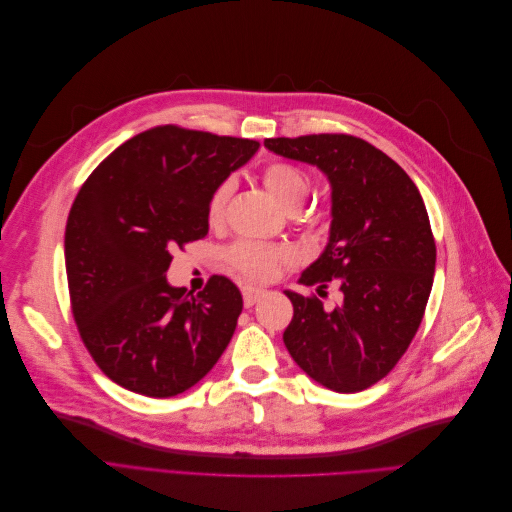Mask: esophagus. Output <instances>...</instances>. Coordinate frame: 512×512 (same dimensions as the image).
Returning <instances> with one entry per match:
<instances>
[{
	"label": "esophagus",
	"instance_id": "obj_1",
	"mask_svg": "<svg viewBox=\"0 0 512 512\" xmlns=\"http://www.w3.org/2000/svg\"><path fill=\"white\" fill-rule=\"evenodd\" d=\"M262 290H258V288H250V286H243V303H245V307H252L260 297H262Z\"/></svg>",
	"mask_w": 512,
	"mask_h": 512
}]
</instances>
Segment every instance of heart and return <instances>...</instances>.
I'll list each match as a JSON object with an SVG mask.
<instances>
[{
	"label": "heart",
	"instance_id": "obj_1",
	"mask_svg": "<svg viewBox=\"0 0 512 512\" xmlns=\"http://www.w3.org/2000/svg\"><path fill=\"white\" fill-rule=\"evenodd\" d=\"M262 181H265L267 190L280 200L288 211H297L309 194V177L305 170L294 166L290 162H273L262 170ZM232 190L230 181H222L215 188L207 200V218L211 224H218L224 215L228 196ZM284 258L280 247L256 243V241H237L228 247L226 260L230 269L241 273L245 280L262 282L275 275L277 265Z\"/></svg>",
	"mask_w": 512,
	"mask_h": 512
}]
</instances>
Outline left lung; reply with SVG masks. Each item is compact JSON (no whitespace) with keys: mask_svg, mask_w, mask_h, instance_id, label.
Masks as SVG:
<instances>
[{"mask_svg":"<svg viewBox=\"0 0 512 512\" xmlns=\"http://www.w3.org/2000/svg\"><path fill=\"white\" fill-rule=\"evenodd\" d=\"M277 156L318 166L331 183V235L299 277L327 294L286 290L294 316L284 344L305 374L335 393H359L404 356L425 314L436 273V241L421 192L395 160L350 134L267 138Z\"/></svg>","mask_w":512,"mask_h":512,"instance_id":"left-lung-1","label":"left lung"}]
</instances>
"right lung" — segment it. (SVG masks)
Instances as JSON below:
<instances>
[{
    "label": "right lung",
    "instance_id": "add662e5",
    "mask_svg": "<svg viewBox=\"0 0 512 512\" xmlns=\"http://www.w3.org/2000/svg\"><path fill=\"white\" fill-rule=\"evenodd\" d=\"M258 147L158 126L117 147L76 194L64 241L72 314L91 359L123 389L175 397L226 350L239 288L213 275L190 297L166 271L177 247L207 235L211 192Z\"/></svg>",
    "mask_w": 512,
    "mask_h": 512
}]
</instances>
